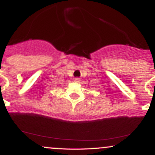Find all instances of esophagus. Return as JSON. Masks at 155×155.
<instances>
[{"instance_id":"1","label":"esophagus","mask_w":155,"mask_h":155,"mask_svg":"<svg viewBox=\"0 0 155 155\" xmlns=\"http://www.w3.org/2000/svg\"><path fill=\"white\" fill-rule=\"evenodd\" d=\"M74 81H75V82H79L80 81H81V79H80V78H79V77H76V78H74Z\"/></svg>"}]
</instances>
